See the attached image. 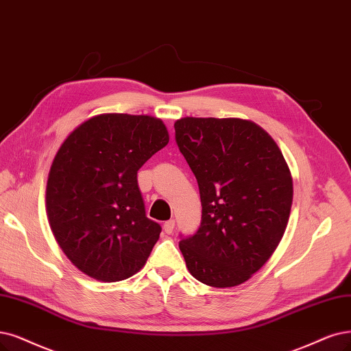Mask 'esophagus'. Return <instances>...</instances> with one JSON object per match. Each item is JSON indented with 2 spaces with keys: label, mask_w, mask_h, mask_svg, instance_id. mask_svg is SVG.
<instances>
[{
  "label": "esophagus",
  "mask_w": 351,
  "mask_h": 351,
  "mask_svg": "<svg viewBox=\"0 0 351 351\" xmlns=\"http://www.w3.org/2000/svg\"><path fill=\"white\" fill-rule=\"evenodd\" d=\"M163 230L166 234H172L173 230H175V219H169V221H166L163 224Z\"/></svg>",
  "instance_id": "esophagus-1"
}]
</instances>
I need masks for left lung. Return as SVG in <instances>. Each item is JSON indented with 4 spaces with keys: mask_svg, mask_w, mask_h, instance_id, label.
<instances>
[{
    "mask_svg": "<svg viewBox=\"0 0 351 351\" xmlns=\"http://www.w3.org/2000/svg\"><path fill=\"white\" fill-rule=\"evenodd\" d=\"M175 140L202 204L199 228L179 241L188 270L208 287H237L282 240L293 197L289 167L274 138L247 120L186 117L175 123Z\"/></svg>",
    "mask_w": 351,
    "mask_h": 351,
    "instance_id": "1",
    "label": "left lung"
}]
</instances>
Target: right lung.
<instances>
[{
	"mask_svg": "<svg viewBox=\"0 0 351 351\" xmlns=\"http://www.w3.org/2000/svg\"><path fill=\"white\" fill-rule=\"evenodd\" d=\"M169 143L154 117L101 114L76 127L51 163L50 228L85 275L123 280L145 266L162 227L147 218L137 171Z\"/></svg>",
	"mask_w": 351,
	"mask_h": 351,
	"instance_id": "right-lung-1",
	"label": "right lung"
}]
</instances>
